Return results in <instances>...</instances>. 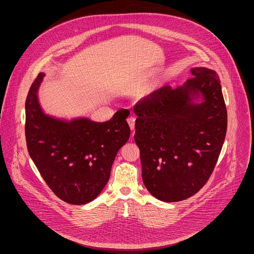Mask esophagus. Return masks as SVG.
Returning a JSON list of instances; mask_svg holds the SVG:
<instances>
[{"instance_id": "1", "label": "esophagus", "mask_w": 254, "mask_h": 254, "mask_svg": "<svg viewBox=\"0 0 254 254\" xmlns=\"http://www.w3.org/2000/svg\"><path fill=\"white\" fill-rule=\"evenodd\" d=\"M127 123H128V125L130 127V129L134 130V127H135V117H133V116L128 117L127 118Z\"/></svg>"}]
</instances>
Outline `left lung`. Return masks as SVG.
<instances>
[{"label": "left lung", "mask_w": 254, "mask_h": 254, "mask_svg": "<svg viewBox=\"0 0 254 254\" xmlns=\"http://www.w3.org/2000/svg\"><path fill=\"white\" fill-rule=\"evenodd\" d=\"M192 78L166 85L134 106V140L146 190L163 202H179L203 188L216 165L228 114L214 70L190 68Z\"/></svg>", "instance_id": "8db88e82"}]
</instances>
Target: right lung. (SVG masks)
I'll return each mask as SVG.
<instances>
[{
	"instance_id": "right-lung-1",
	"label": "right lung",
	"mask_w": 254,
	"mask_h": 254,
	"mask_svg": "<svg viewBox=\"0 0 254 254\" xmlns=\"http://www.w3.org/2000/svg\"><path fill=\"white\" fill-rule=\"evenodd\" d=\"M40 73L25 101V138L30 157L51 190L63 201L85 205L101 193L109 182L118 150L130 136L127 109L108 122L86 117L71 120L49 115L39 102Z\"/></svg>"
}]
</instances>
